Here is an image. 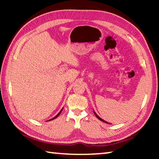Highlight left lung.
Returning a JSON list of instances; mask_svg holds the SVG:
<instances>
[{"mask_svg": "<svg viewBox=\"0 0 159 159\" xmlns=\"http://www.w3.org/2000/svg\"><path fill=\"white\" fill-rule=\"evenodd\" d=\"M94 113H95V116H96V117H97V118H98V119H99V120H102V121H103V122H104V123H108V122H107V121H105V120H104L103 119H102V118H101L100 117H99V116H98V114H96V113H95V111H94Z\"/></svg>", "mask_w": 159, "mask_h": 159, "instance_id": "1", "label": "left lung"}]
</instances>
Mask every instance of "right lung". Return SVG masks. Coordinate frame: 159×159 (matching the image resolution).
<instances>
[{
    "label": "right lung",
    "mask_w": 159,
    "mask_h": 159,
    "mask_svg": "<svg viewBox=\"0 0 159 159\" xmlns=\"http://www.w3.org/2000/svg\"><path fill=\"white\" fill-rule=\"evenodd\" d=\"M62 109H61V111H60V112H59V113H58V114H57V115H56L55 117H54V118H52V119H50V120H53V119H55V118H57V117L58 116H59V115H60V114H61V111H62Z\"/></svg>",
    "instance_id": "right-lung-1"
}]
</instances>
